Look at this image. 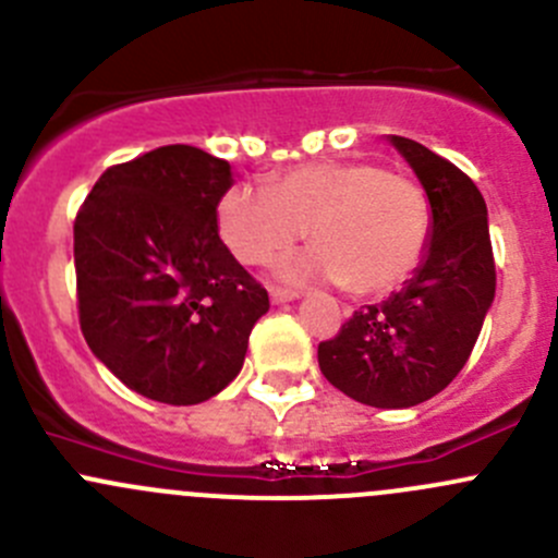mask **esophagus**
I'll return each instance as SVG.
<instances>
[{"instance_id": "obj_1", "label": "esophagus", "mask_w": 558, "mask_h": 558, "mask_svg": "<svg viewBox=\"0 0 558 558\" xmlns=\"http://www.w3.org/2000/svg\"><path fill=\"white\" fill-rule=\"evenodd\" d=\"M296 291H291V289H278V286H272V289H269V300L275 302V305H283V302H294L296 300Z\"/></svg>"}]
</instances>
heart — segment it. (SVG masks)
Returning <instances> with one entry per match:
<instances>
[{"instance_id":"heart-1","label":"heart","mask_w":558,"mask_h":558,"mask_svg":"<svg viewBox=\"0 0 558 558\" xmlns=\"http://www.w3.org/2000/svg\"><path fill=\"white\" fill-rule=\"evenodd\" d=\"M223 243L243 264H264L296 243L315 247L280 264L289 280H340L353 294L402 283L429 243L424 189L373 161H315L269 178L267 191L234 185L218 202Z\"/></svg>"}]
</instances>
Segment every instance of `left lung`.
<instances>
[{"label":"left lung","mask_w":558,"mask_h":558,"mask_svg":"<svg viewBox=\"0 0 558 558\" xmlns=\"http://www.w3.org/2000/svg\"><path fill=\"white\" fill-rule=\"evenodd\" d=\"M388 143L424 185L429 243L402 289L320 342L318 367L356 402L399 410L426 402L459 375L494 302L497 272L477 185L415 140L388 134Z\"/></svg>","instance_id":"obj_1"}]
</instances>
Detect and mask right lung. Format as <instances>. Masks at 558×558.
I'll return each mask as SVG.
<instances>
[{
    "instance_id": "obj_1",
    "label": "right lung",
    "mask_w": 558,
    "mask_h": 558,
    "mask_svg": "<svg viewBox=\"0 0 558 558\" xmlns=\"http://www.w3.org/2000/svg\"><path fill=\"white\" fill-rule=\"evenodd\" d=\"M232 167L165 145L102 172L75 218L81 329L132 391L165 404L216 397L240 375L269 296L218 238Z\"/></svg>"
}]
</instances>
